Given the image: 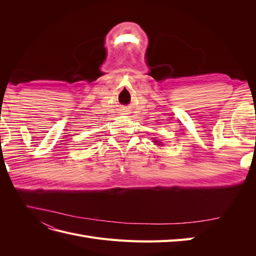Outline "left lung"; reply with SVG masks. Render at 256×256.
Here are the masks:
<instances>
[{"instance_id": "obj_1", "label": "left lung", "mask_w": 256, "mask_h": 256, "mask_svg": "<svg viewBox=\"0 0 256 256\" xmlns=\"http://www.w3.org/2000/svg\"><path fill=\"white\" fill-rule=\"evenodd\" d=\"M154 142H157V141H154Z\"/></svg>"}]
</instances>
